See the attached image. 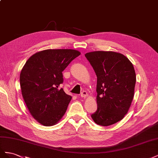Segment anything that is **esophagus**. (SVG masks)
Here are the masks:
<instances>
[{
    "label": "esophagus",
    "instance_id": "esophagus-1",
    "mask_svg": "<svg viewBox=\"0 0 158 158\" xmlns=\"http://www.w3.org/2000/svg\"><path fill=\"white\" fill-rule=\"evenodd\" d=\"M81 97L83 98H85L86 97H88V92H86V91H83V92H82V94H81Z\"/></svg>",
    "mask_w": 158,
    "mask_h": 158
}]
</instances>
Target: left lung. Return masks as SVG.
I'll return each mask as SVG.
<instances>
[{
	"mask_svg": "<svg viewBox=\"0 0 158 158\" xmlns=\"http://www.w3.org/2000/svg\"><path fill=\"white\" fill-rule=\"evenodd\" d=\"M85 56L97 76L98 110L91 117L98 125H113L122 120L131 106L136 80L133 64L114 51H92Z\"/></svg>",
	"mask_w": 158,
	"mask_h": 158,
	"instance_id": "8db88e82",
	"label": "left lung"
}]
</instances>
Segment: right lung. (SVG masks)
<instances>
[{"label": "right lung", "mask_w": 158, "mask_h": 158, "mask_svg": "<svg viewBox=\"0 0 158 158\" xmlns=\"http://www.w3.org/2000/svg\"><path fill=\"white\" fill-rule=\"evenodd\" d=\"M80 55L74 49H46L31 55L23 66L22 97L31 115L41 125H55L65 114L72 96L60 89L62 72Z\"/></svg>", "instance_id": "obj_1"}]
</instances>
